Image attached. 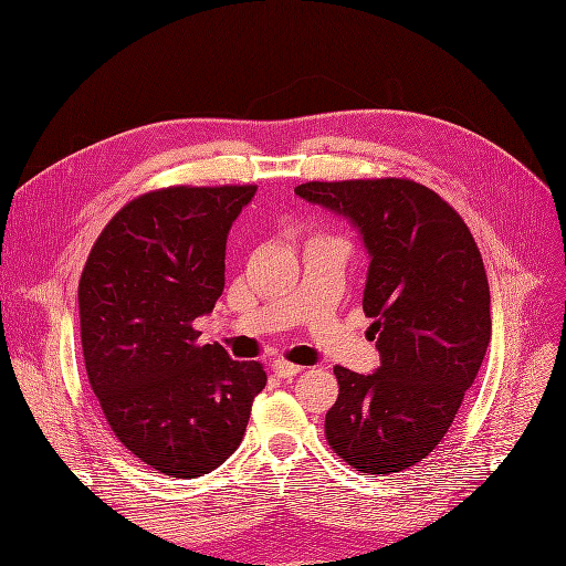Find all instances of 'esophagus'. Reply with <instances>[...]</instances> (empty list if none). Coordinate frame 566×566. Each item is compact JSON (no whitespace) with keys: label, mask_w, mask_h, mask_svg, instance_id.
I'll list each match as a JSON object with an SVG mask.
<instances>
[{"label":"esophagus","mask_w":566,"mask_h":566,"mask_svg":"<svg viewBox=\"0 0 566 566\" xmlns=\"http://www.w3.org/2000/svg\"><path fill=\"white\" fill-rule=\"evenodd\" d=\"M271 367H273L275 376H280V378H291V376H295V374H301V371H303V367L293 365V363H286V360H275Z\"/></svg>","instance_id":"34e87169"}]
</instances>
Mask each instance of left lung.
Wrapping results in <instances>:
<instances>
[{
  "instance_id": "left-lung-1",
  "label": "left lung",
  "mask_w": 566,
  "mask_h": 566,
  "mask_svg": "<svg viewBox=\"0 0 566 566\" xmlns=\"http://www.w3.org/2000/svg\"><path fill=\"white\" fill-rule=\"evenodd\" d=\"M295 195L346 216L371 263L363 310L380 367H335L331 450L369 474L427 459L452 427L491 342V291L478 243L454 208L412 178L310 181Z\"/></svg>"
}]
</instances>
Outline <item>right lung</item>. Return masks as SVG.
Segmentation results:
<instances>
[{"instance_id":"right-lung-1","label":"right lung","mask_w":566,"mask_h":566,"mask_svg":"<svg viewBox=\"0 0 566 566\" xmlns=\"http://www.w3.org/2000/svg\"><path fill=\"white\" fill-rule=\"evenodd\" d=\"M256 186H169L101 231L77 286L84 367L116 440L167 478H199L243 440L261 363L197 344L224 289L231 222Z\"/></svg>"}]
</instances>
